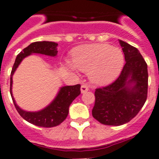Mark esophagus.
<instances>
[{
	"instance_id": "obj_1",
	"label": "esophagus",
	"mask_w": 159,
	"mask_h": 159,
	"mask_svg": "<svg viewBox=\"0 0 159 159\" xmlns=\"http://www.w3.org/2000/svg\"><path fill=\"white\" fill-rule=\"evenodd\" d=\"M88 90H89V87H88L86 85H82V86H81V92H82V94H83V93H86V92H87Z\"/></svg>"
}]
</instances>
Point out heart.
<instances>
[{"label":"heart","mask_w":159,"mask_h":159,"mask_svg":"<svg viewBox=\"0 0 159 159\" xmlns=\"http://www.w3.org/2000/svg\"><path fill=\"white\" fill-rule=\"evenodd\" d=\"M72 62L67 63L70 70L88 72L91 82L105 86L114 82L120 74L125 57L118 48L107 43H92L73 49Z\"/></svg>","instance_id":"b5f03b06"}]
</instances>
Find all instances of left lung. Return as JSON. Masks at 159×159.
<instances>
[{"label":"left lung","instance_id":"1","mask_svg":"<svg viewBox=\"0 0 159 159\" xmlns=\"http://www.w3.org/2000/svg\"><path fill=\"white\" fill-rule=\"evenodd\" d=\"M125 66L113 83L96 89L92 116L102 125L118 126L129 122L145 104L148 92L147 64L138 49L119 40Z\"/></svg>","mask_w":159,"mask_h":159}]
</instances>
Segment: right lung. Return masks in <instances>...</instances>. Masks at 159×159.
Returning a JSON list of instances; mask_svg holds the SVG:
<instances>
[{
  "instance_id": "obj_1",
  "label": "right lung",
  "mask_w": 159,
  "mask_h": 159,
  "mask_svg": "<svg viewBox=\"0 0 159 159\" xmlns=\"http://www.w3.org/2000/svg\"><path fill=\"white\" fill-rule=\"evenodd\" d=\"M57 46L58 44L57 43L49 41L34 42L30 43L17 56L10 74V94L18 112L25 120L39 127H55L65 120L69 114L70 104L81 94V85L77 84L75 86H62L60 89L56 98L46 107L38 111H26L20 108L16 103V101L13 96V75L25 57L31 54H42L50 57H56L58 52Z\"/></svg>"
}]
</instances>
